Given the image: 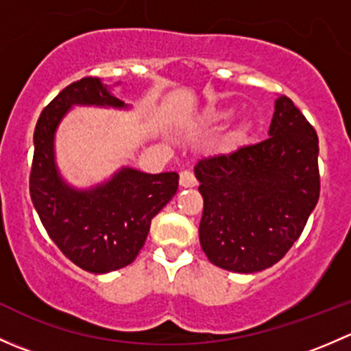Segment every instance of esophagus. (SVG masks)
I'll return each mask as SVG.
<instances>
[{
    "label": "esophagus",
    "instance_id": "34e87169",
    "mask_svg": "<svg viewBox=\"0 0 351 351\" xmlns=\"http://www.w3.org/2000/svg\"><path fill=\"white\" fill-rule=\"evenodd\" d=\"M180 185H182L183 189H192V186H195L197 185L195 175H193L190 169H183V171L180 173Z\"/></svg>",
    "mask_w": 351,
    "mask_h": 351
}]
</instances>
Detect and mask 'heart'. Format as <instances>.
Listing matches in <instances>:
<instances>
[{
    "instance_id": "b5f03b06",
    "label": "heart",
    "mask_w": 351,
    "mask_h": 351,
    "mask_svg": "<svg viewBox=\"0 0 351 351\" xmlns=\"http://www.w3.org/2000/svg\"><path fill=\"white\" fill-rule=\"evenodd\" d=\"M229 115V112H224V110H219V112H212L208 115V119L212 122H217V120H224L226 117ZM247 136V125L246 123H238L236 127H232L228 134L222 139V149L224 151H234L236 147H239L244 143Z\"/></svg>"
}]
</instances>
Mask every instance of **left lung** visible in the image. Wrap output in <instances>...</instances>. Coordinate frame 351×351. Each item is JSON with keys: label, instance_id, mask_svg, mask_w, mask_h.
Segmentation results:
<instances>
[{"label": "left lung", "instance_id": "1", "mask_svg": "<svg viewBox=\"0 0 351 351\" xmlns=\"http://www.w3.org/2000/svg\"><path fill=\"white\" fill-rule=\"evenodd\" d=\"M270 137L198 161L204 197L200 244L208 261L236 274L271 267L302 234L319 200V141L293 101H275Z\"/></svg>", "mask_w": 351, "mask_h": 351}]
</instances>
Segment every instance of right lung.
<instances>
[{
  "label": "right lung",
  "instance_id": "right-lung-1",
  "mask_svg": "<svg viewBox=\"0 0 351 351\" xmlns=\"http://www.w3.org/2000/svg\"><path fill=\"white\" fill-rule=\"evenodd\" d=\"M73 105L125 107L97 77H81L42 110L34 132L30 197L49 238L74 265L108 274L136 260L151 221L178 190V175L123 168L93 190H74L54 162V132Z\"/></svg>",
  "mask_w": 351,
  "mask_h": 351
}]
</instances>
